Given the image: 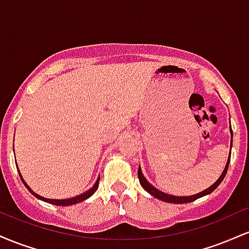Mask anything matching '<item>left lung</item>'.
Instances as JSON below:
<instances>
[{
    "mask_svg": "<svg viewBox=\"0 0 249 249\" xmlns=\"http://www.w3.org/2000/svg\"><path fill=\"white\" fill-rule=\"evenodd\" d=\"M231 134H232V137H233L232 127H231ZM231 147H232V141H231ZM230 160H231V156L228 157V160H227V164H226V166H225L224 172L221 173V176H220V178H219L218 180H216L215 182H214L212 186L206 188V190L202 191V192H200V193H198V194H194V196H171V194L164 193V192H161V191L157 190V188L154 187V186H152V185H151L150 182L147 181L146 178H145V177L142 176L141 166H139V168H138V178H139V182H141V185L142 186V188H144V190L146 191V192L150 193L151 196H153L154 198L161 200V201L171 202V204H185V202L194 201V200L201 198V196H207V194L212 193L213 191L215 190V188L218 187L220 184H221L222 180H224L226 173H227L228 165H230Z\"/></svg>",
    "mask_w": 249,
    "mask_h": 249,
    "instance_id": "1",
    "label": "left lung"
}]
</instances>
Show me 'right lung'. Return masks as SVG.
<instances>
[{
  "label": "right lung",
  "instance_id": "obj_1",
  "mask_svg": "<svg viewBox=\"0 0 249 249\" xmlns=\"http://www.w3.org/2000/svg\"><path fill=\"white\" fill-rule=\"evenodd\" d=\"M19 177H21V179H22V181H23L24 186L27 187L28 190L30 191V193H31V194H34V196H35L37 199L43 200V201H45V202H49V204L56 205V206H70V205H75V204H77V202H82L83 200H87L88 198H90V196H92V194L96 192L97 188H98L99 178H101V177H98V179H97V181L95 182V185H93V186L91 187L90 190H88L87 192H84V193L79 194V196H73V198H69V199H59V200H58V199H48V198H44V196H38V194L34 192V191L31 190V188H30L29 186H28L27 182H25L24 180H23V178H22L21 174H19Z\"/></svg>",
  "mask_w": 249,
  "mask_h": 249
}]
</instances>
